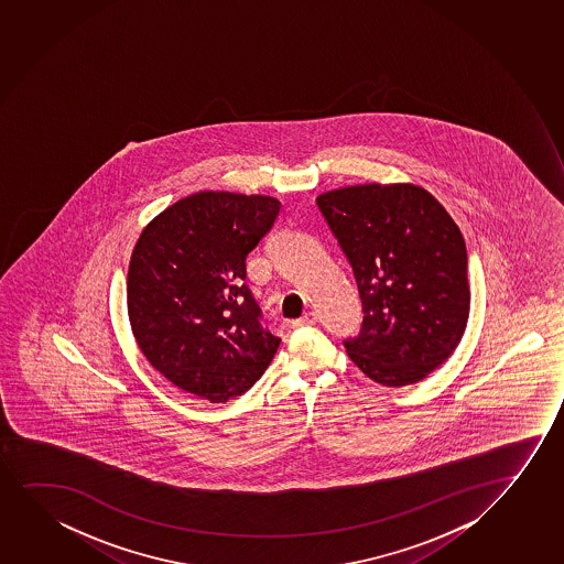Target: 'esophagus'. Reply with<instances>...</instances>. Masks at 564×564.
Segmentation results:
<instances>
[{"mask_svg": "<svg viewBox=\"0 0 564 564\" xmlns=\"http://www.w3.org/2000/svg\"><path fill=\"white\" fill-rule=\"evenodd\" d=\"M315 322H317V315H315L314 312H307V314L302 315L301 319H294V322L291 323V327L299 329V327L314 325Z\"/></svg>", "mask_w": 564, "mask_h": 564, "instance_id": "obj_1", "label": "esophagus"}]
</instances>
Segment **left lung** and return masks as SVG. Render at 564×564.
Returning a JSON list of instances; mask_svg holds the SVG:
<instances>
[{
	"instance_id": "8db88e82",
	"label": "left lung",
	"mask_w": 564,
	"mask_h": 564,
	"mask_svg": "<svg viewBox=\"0 0 564 564\" xmlns=\"http://www.w3.org/2000/svg\"><path fill=\"white\" fill-rule=\"evenodd\" d=\"M350 262L364 306L344 348L384 387L423 381L462 343L470 289L459 227L429 191L367 183L317 197Z\"/></svg>"
}]
</instances>
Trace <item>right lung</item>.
<instances>
[{
	"mask_svg": "<svg viewBox=\"0 0 564 564\" xmlns=\"http://www.w3.org/2000/svg\"><path fill=\"white\" fill-rule=\"evenodd\" d=\"M265 195L200 191L141 231L128 270V315L149 364L210 403L247 392L281 338L262 325L247 257L278 220Z\"/></svg>",
	"mask_w": 564,
	"mask_h": 564,
	"instance_id": "add662e5",
	"label": "right lung"
}]
</instances>
